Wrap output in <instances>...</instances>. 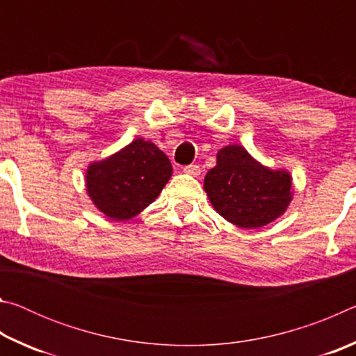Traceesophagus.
<instances>
[{
	"label": "esophagus",
	"mask_w": 356,
	"mask_h": 356,
	"mask_svg": "<svg viewBox=\"0 0 356 356\" xmlns=\"http://www.w3.org/2000/svg\"><path fill=\"white\" fill-rule=\"evenodd\" d=\"M184 172L190 174V176H193V177H197L201 174V168H200V165H186V166H184Z\"/></svg>",
	"instance_id": "obj_1"
}]
</instances>
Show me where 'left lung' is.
<instances>
[{
	"instance_id": "1",
	"label": "left lung",
	"mask_w": 356,
	"mask_h": 356,
	"mask_svg": "<svg viewBox=\"0 0 356 356\" xmlns=\"http://www.w3.org/2000/svg\"><path fill=\"white\" fill-rule=\"evenodd\" d=\"M286 171H272L242 146H227L204 179V190L222 218L245 229L262 227L284 212L292 200Z\"/></svg>"
}]
</instances>
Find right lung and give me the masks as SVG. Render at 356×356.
<instances>
[{
	"mask_svg": "<svg viewBox=\"0 0 356 356\" xmlns=\"http://www.w3.org/2000/svg\"><path fill=\"white\" fill-rule=\"evenodd\" d=\"M172 174L168 156L154 143L135 140L86 172L95 206L111 220H129L155 201Z\"/></svg>",
	"mask_w": 356,
	"mask_h": 356,
	"instance_id": "obj_1",
	"label": "right lung"
}]
</instances>
